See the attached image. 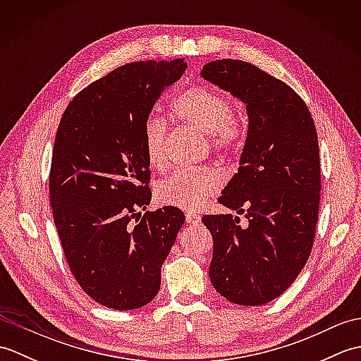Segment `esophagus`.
Listing matches in <instances>:
<instances>
[{
  "instance_id": "obj_1",
  "label": "esophagus",
  "mask_w": 361,
  "mask_h": 361,
  "mask_svg": "<svg viewBox=\"0 0 361 361\" xmlns=\"http://www.w3.org/2000/svg\"><path fill=\"white\" fill-rule=\"evenodd\" d=\"M200 216H198V214H195V212H188L186 214V221L188 224H190V225H200Z\"/></svg>"
}]
</instances>
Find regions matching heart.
<instances>
[{
	"label": "heart",
	"instance_id": "b5f03b06",
	"mask_svg": "<svg viewBox=\"0 0 361 361\" xmlns=\"http://www.w3.org/2000/svg\"><path fill=\"white\" fill-rule=\"evenodd\" d=\"M172 110L181 122L209 135V142L217 152L231 153L243 140V122L231 113V105L224 96L206 87H192L175 99ZM167 126L161 118H149L144 124L142 141L145 157L153 169H164ZM221 186V175L211 167L175 171L159 181L155 189L158 202L164 206L194 211L202 208Z\"/></svg>",
	"mask_w": 361,
	"mask_h": 361
}]
</instances>
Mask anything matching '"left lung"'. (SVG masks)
<instances>
[{"mask_svg":"<svg viewBox=\"0 0 361 361\" xmlns=\"http://www.w3.org/2000/svg\"><path fill=\"white\" fill-rule=\"evenodd\" d=\"M202 78L247 106V140L237 173L219 202L243 214L204 216L212 235L209 279L228 301L262 305L301 273L315 237L321 171L317 128L287 83L242 60L203 66Z\"/></svg>","mask_w":361,"mask_h":361,"instance_id":"1","label":"left lung"}]
</instances>
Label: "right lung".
I'll return each mask as SVG.
<instances>
[{
  "instance_id": "right-lung-1",
  "label": "right lung",
  "mask_w": 361,
  "mask_h": 361,
  "mask_svg": "<svg viewBox=\"0 0 361 361\" xmlns=\"http://www.w3.org/2000/svg\"><path fill=\"white\" fill-rule=\"evenodd\" d=\"M186 68L183 59L119 66L80 91L57 128L54 224L75 281L109 309H140L157 296L161 267L185 224L172 206L141 211L152 200L144 124Z\"/></svg>"
}]
</instances>
